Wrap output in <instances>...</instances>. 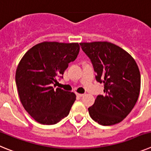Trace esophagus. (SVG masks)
Listing matches in <instances>:
<instances>
[{"mask_svg":"<svg viewBox=\"0 0 151 151\" xmlns=\"http://www.w3.org/2000/svg\"><path fill=\"white\" fill-rule=\"evenodd\" d=\"M83 95H84L83 94H76V96L78 97H82Z\"/></svg>","mask_w":151,"mask_h":151,"instance_id":"esophagus-1","label":"esophagus"}]
</instances>
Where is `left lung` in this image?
<instances>
[{"label": "left lung", "mask_w": 151, "mask_h": 151, "mask_svg": "<svg viewBox=\"0 0 151 151\" xmlns=\"http://www.w3.org/2000/svg\"><path fill=\"white\" fill-rule=\"evenodd\" d=\"M96 73L97 82L104 84V95H97L88 108L93 120L102 125L120 122L138 101L141 75L133 57L123 49L106 41L80 43Z\"/></svg>", "instance_id": "left-lung-1"}]
</instances>
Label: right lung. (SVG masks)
I'll return each mask as SVG.
<instances>
[{"instance_id":"right-lung-1","label":"right lung","mask_w":151,"mask_h":151,"mask_svg":"<svg viewBox=\"0 0 151 151\" xmlns=\"http://www.w3.org/2000/svg\"><path fill=\"white\" fill-rule=\"evenodd\" d=\"M79 49L78 43L45 41L29 49L21 59L16 72L19 99L25 110L39 123L54 125L69 113L76 94L55 89L52 85L57 78H63Z\"/></svg>"}]
</instances>
